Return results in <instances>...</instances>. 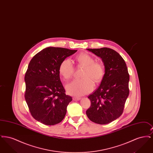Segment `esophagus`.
<instances>
[{
    "label": "esophagus",
    "mask_w": 153,
    "mask_h": 153,
    "mask_svg": "<svg viewBox=\"0 0 153 153\" xmlns=\"http://www.w3.org/2000/svg\"><path fill=\"white\" fill-rule=\"evenodd\" d=\"M80 99H81V98L79 97H73V100L74 101H79V100H80Z\"/></svg>",
    "instance_id": "esophagus-1"
}]
</instances>
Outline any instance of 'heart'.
Segmentation results:
<instances>
[{
	"label": "heart",
	"instance_id": "b5f03b06",
	"mask_svg": "<svg viewBox=\"0 0 153 153\" xmlns=\"http://www.w3.org/2000/svg\"><path fill=\"white\" fill-rule=\"evenodd\" d=\"M76 61L78 65L84 68L81 80H74L66 86L67 92L76 96L85 95L94 89V82L98 84L101 82L104 75V68L100 62H94L92 57L86 53H81L77 56ZM74 69L69 59H64L59 67V72L65 80L73 76Z\"/></svg>",
	"mask_w": 153,
	"mask_h": 153
}]
</instances>
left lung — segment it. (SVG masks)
<instances>
[{
    "label": "left lung",
    "mask_w": 153,
    "mask_h": 153,
    "mask_svg": "<svg viewBox=\"0 0 153 153\" xmlns=\"http://www.w3.org/2000/svg\"><path fill=\"white\" fill-rule=\"evenodd\" d=\"M87 50L101 58L105 73L100 86L88 97L91 105L86 114L96 123H109L122 114L129 95L130 76L127 67L123 58L112 49L102 48Z\"/></svg>",
    "instance_id": "obj_1"
}]
</instances>
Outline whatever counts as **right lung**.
Returning <instances> with one entry per match:
<instances>
[{
  "mask_svg": "<svg viewBox=\"0 0 153 153\" xmlns=\"http://www.w3.org/2000/svg\"><path fill=\"white\" fill-rule=\"evenodd\" d=\"M77 51L49 47L31 59L25 74V100L36 120L45 125L60 123L66 113L71 96L65 94L60 80L59 67Z\"/></svg>",
  "mask_w": 153,
  "mask_h": 153,
  "instance_id": "obj_1",
  "label": "right lung"
}]
</instances>
